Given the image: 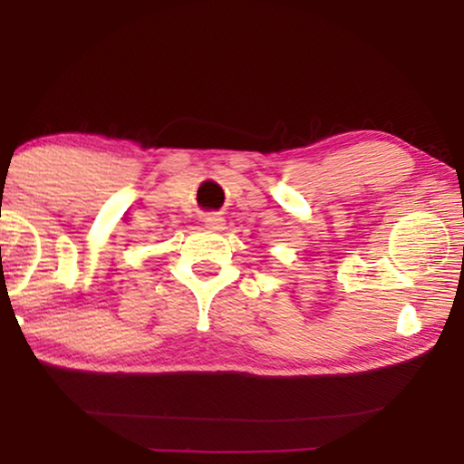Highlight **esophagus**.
<instances>
[{
  "mask_svg": "<svg viewBox=\"0 0 464 464\" xmlns=\"http://www.w3.org/2000/svg\"><path fill=\"white\" fill-rule=\"evenodd\" d=\"M205 226L208 227V230H213V232H219V230H224V218H221V215H207L205 218Z\"/></svg>",
  "mask_w": 464,
  "mask_h": 464,
  "instance_id": "esophagus-1",
  "label": "esophagus"
}]
</instances>
